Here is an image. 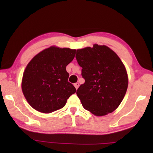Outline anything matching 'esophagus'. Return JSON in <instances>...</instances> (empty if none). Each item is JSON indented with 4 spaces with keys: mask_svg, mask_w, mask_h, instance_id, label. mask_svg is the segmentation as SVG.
<instances>
[{
    "mask_svg": "<svg viewBox=\"0 0 153 153\" xmlns=\"http://www.w3.org/2000/svg\"><path fill=\"white\" fill-rule=\"evenodd\" d=\"M74 86L76 87V89H77V88H79V84L78 82L75 83V84H74Z\"/></svg>",
    "mask_w": 153,
    "mask_h": 153,
    "instance_id": "obj_1",
    "label": "esophagus"
}]
</instances>
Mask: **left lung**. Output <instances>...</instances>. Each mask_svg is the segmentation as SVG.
<instances>
[{
    "label": "left lung",
    "mask_w": 153,
    "mask_h": 153,
    "mask_svg": "<svg viewBox=\"0 0 153 153\" xmlns=\"http://www.w3.org/2000/svg\"><path fill=\"white\" fill-rule=\"evenodd\" d=\"M76 57L85 79L76 94L85 109L96 116L112 113L128 89V77L120 58L105 45L77 49Z\"/></svg>",
    "instance_id": "obj_1"
}]
</instances>
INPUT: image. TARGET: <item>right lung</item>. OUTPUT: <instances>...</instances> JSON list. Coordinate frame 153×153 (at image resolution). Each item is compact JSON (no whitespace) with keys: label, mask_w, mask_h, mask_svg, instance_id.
<instances>
[{"label":"right lung","mask_w":153,"mask_h":153,"mask_svg":"<svg viewBox=\"0 0 153 153\" xmlns=\"http://www.w3.org/2000/svg\"><path fill=\"white\" fill-rule=\"evenodd\" d=\"M76 49L51 46L31 60L23 74L22 89L35 110L50 113L63 108L76 92L68 82L66 66L73 61Z\"/></svg>","instance_id":"obj_1"}]
</instances>
